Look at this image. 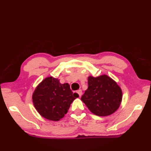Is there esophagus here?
<instances>
[{
  "label": "esophagus",
  "mask_w": 151,
  "mask_h": 151,
  "mask_svg": "<svg viewBox=\"0 0 151 151\" xmlns=\"http://www.w3.org/2000/svg\"><path fill=\"white\" fill-rule=\"evenodd\" d=\"M76 93H77L78 94L79 97H81V96H82V91L81 90V89H79V90H78L77 91H76Z\"/></svg>",
  "instance_id": "esophagus-1"
}]
</instances>
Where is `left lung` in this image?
Wrapping results in <instances>:
<instances>
[{"label": "left lung", "mask_w": 151, "mask_h": 151, "mask_svg": "<svg viewBox=\"0 0 151 151\" xmlns=\"http://www.w3.org/2000/svg\"><path fill=\"white\" fill-rule=\"evenodd\" d=\"M88 88L81 100L91 113L104 117L119 108L123 93L117 82L106 75L88 76Z\"/></svg>", "instance_id": "1"}]
</instances>
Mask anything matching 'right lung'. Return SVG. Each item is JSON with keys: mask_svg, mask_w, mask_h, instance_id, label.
<instances>
[{"mask_svg": "<svg viewBox=\"0 0 151 151\" xmlns=\"http://www.w3.org/2000/svg\"><path fill=\"white\" fill-rule=\"evenodd\" d=\"M78 97L73 93L68 83L61 84L58 78L47 77L41 81L32 95L37 111L48 120L58 121L67 113L73 101Z\"/></svg>", "mask_w": 151, "mask_h": 151, "instance_id": "right-lung-1", "label": "right lung"}]
</instances>
